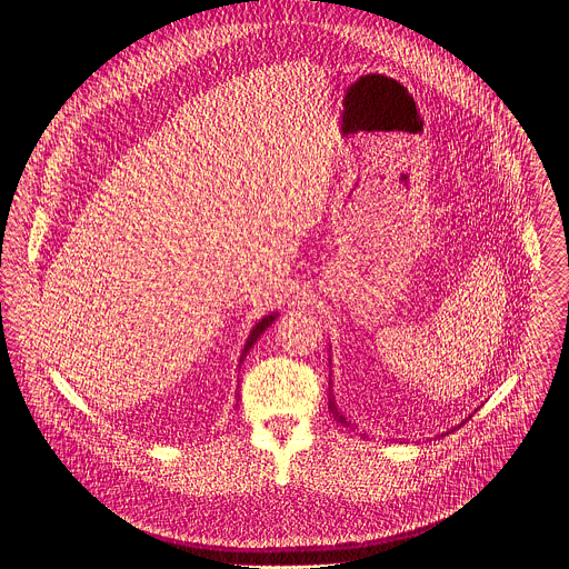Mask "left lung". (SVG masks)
<instances>
[{
	"label": "left lung",
	"instance_id": "1",
	"mask_svg": "<svg viewBox=\"0 0 569 569\" xmlns=\"http://www.w3.org/2000/svg\"><path fill=\"white\" fill-rule=\"evenodd\" d=\"M329 410H331L333 419H338L342 426H347V428H349V426H353V423H351V421H349V419H347V417H345V415L338 410V405H336V398H333V396L329 398Z\"/></svg>",
	"mask_w": 569,
	"mask_h": 569
}]
</instances>
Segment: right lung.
Here are the masks:
<instances>
[{"label":"right lung","mask_w":569,"mask_h":569,"mask_svg":"<svg viewBox=\"0 0 569 569\" xmlns=\"http://www.w3.org/2000/svg\"><path fill=\"white\" fill-rule=\"evenodd\" d=\"M277 317H279V315H277V312H272V315H266V317L257 323V327H254V329H252V333H250V338H248V342H246V349H242V353H240V362L246 360V356L250 353V349L257 345V340L263 336V331L270 327V323H272Z\"/></svg>","instance_id":"1"}]
</instances>
